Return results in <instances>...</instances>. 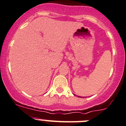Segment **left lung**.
Instances as JSON below:
<instances>
[{"label":"left lung","mask_w":126,"mask_h":126,"mask_svg":"<svg viewBox=\"0 0 126 126\" xmlns=\"http://www.w3.org/2000/svg\"><path fill=\"white\" fill-rule=\"evenodd\" d=\"M78 97H79V96H78ZM79 97H80V96H79Z\"/></svg>","instance_id":"8db88e82"}]
</instances>
